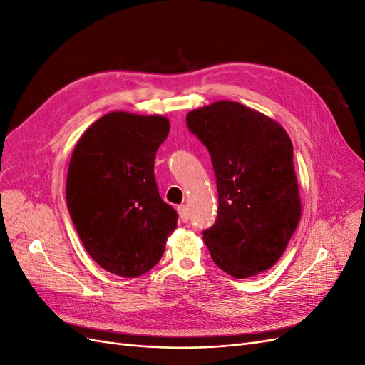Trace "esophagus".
<instances>
[{
    "label": "esophagus",
    "instance_id": "obj_1",
    "mask_svg": "<svg viewBox=\"0 0 365 365\" xmlns=\"http://www.w3.org/2000/svg\"><path fill=\"white\" fill-rule=\"evenodd\" d=\"M178 215H180V219L182 220V222H189V212H187V207L185 205H178Z\"/></svg>",
    "mask_w": 365,
    "mask_h": 365
}]
</instances>
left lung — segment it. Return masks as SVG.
<instances>
[{
  "label": "left lung",
  "mask_w": 365,
  "mask_h": 365,
  "mask_svg": "<svg viewBox=\"0 0 365 365\" xmlns=\"http://www.w3.org/2000/svg\"><path fill=\"white\" fill-rule=\"evenodd\" d=\"M187 126L208 149L216 175L217 219L202 236L210 256L236 279L268 271L302 217L288 132L230 101L193 109Z\"/></svg>",
  "instance_id": "8db88e82"
}]
</instances>
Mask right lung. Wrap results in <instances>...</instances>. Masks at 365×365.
<instances>
[{"label": "right lung", "instance_id": "add662e5", "mask_svg": "<svg viewBox=\"0 0 365 365\" xmlns=\"http://www.w3.org/2000/svg\"><path fill=\"white\" fill-rule=\"evenodd\" d=\"M169 130L168 117L113 111L74 146L67 175L70 216L88 254L120 277L155 267L178 222L153 176Z\"/></svg>", "mask_w": 365, "mask_h": 365}]
</instances>
